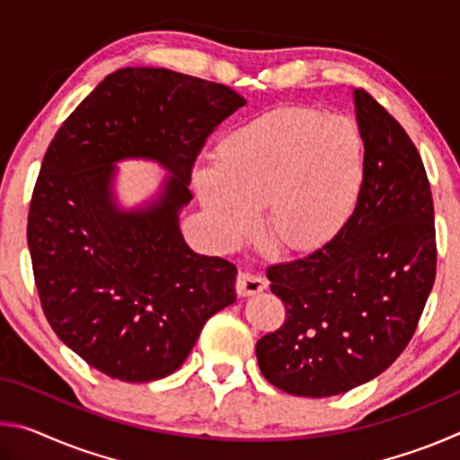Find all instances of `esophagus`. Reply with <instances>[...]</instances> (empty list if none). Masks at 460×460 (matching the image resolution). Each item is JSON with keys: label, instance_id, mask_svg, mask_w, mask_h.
<instances>
[{"label": "esophagus", "instance_id": "esophagus-1", "mask_svg": "<svg viewBox=\"0 0 460 460\" xmlns=\"http://www.w3.org/2000/svg\"><path fill=\"white\" fill-rule=\"evenodd\" d=\"M235 288L239 296H253V294H260L261 290H266L268 279L260 274H253V271H241L237 276Z\"/></svg>", "mask_w": 460, "mask_h": 460}]
</instances>
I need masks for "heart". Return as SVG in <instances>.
I'll return each mask as SVG.
<instances>
[{"label":"heart","mask_w":460,"mask_h":460,"mask_svg":"<svg viewBox=\"0 0 460 460\" xmlns=\"http://www.w3.org/2000/svg\"><path fill=\"white\" fill-rule=\"evenodd\" d=\"M365 152L349 118L310 107H284L229 131L215 150V166L194 172V189L227 239L255 227L274 247L305 253L329 243L359 205Z\"/></svg>","instance_id":"1"}]
</instances>
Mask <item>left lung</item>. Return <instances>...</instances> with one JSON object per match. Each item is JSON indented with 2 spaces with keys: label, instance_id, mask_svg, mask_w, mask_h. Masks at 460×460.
<instances>
[{
  "label": "left lung",
  "instance_id": "8db88e82",
  "mask_svg": "<svg viewBox=\"0 0 460 460\" xmlns=\"http://www.w3.org/2000/svg\"><path fill=\"white\" fill-rule=\"evenodd\" d=\"M365 147L359 205L329 243L268 268L286 321L255 345L271 385L329 398L384 373L414 337L436 278L430 182L414 142L355 89Z\"/></svg>",
  "mask_w": 460,
  "mask_h": 460
}]
</instances>
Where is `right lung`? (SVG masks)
Instances as JSON below:
<instances>
[{
	"mask_svg": "<svg viewBox=\"0 0 460 460\" xmlns=\"http://www.w3.org/2000/svg\"><path fill=\"white\" fill-rule=\"evenodd\" d=\"M245 99L221 83L152 66L101 81L44 154L28 247L52 331L105 376L144 384L174 373L202 326L235 302L237 268L194 253L178 227L197 155ZM160 161L159 199L121 212L114 162Z\"/></svg>",
	"mask_w": 460,
	"mask_h": 460,
	"instance_id": "1",
	"label": "right lung"
}]
</instances>
